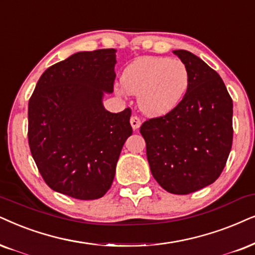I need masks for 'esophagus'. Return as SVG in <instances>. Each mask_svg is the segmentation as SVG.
Instances as JSON below:
<instances>
[{
	"label": "esophagus",
	"instance_id": "1",
	"mask_svg": "<svg viewBox=\"0 0 255 255\" xmlns=\"http://www.w3.org/2000/svg\"><path fill=\"white\" fill-rule=\"evenodd\" d=\"M130 125H131V127H133V129L136 130V129H138V128H140L141 120L136 117V115H133V117L130 118Z\"/></svg>",
	"mask_w": 255,
	"mask_h": 255
}]
</instances>
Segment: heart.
I'll return each mask as SVG.
<instances>
[{
    "mask_svg": "<svg viewBox=\"0 0 255 255\" xmlns=\"http://www.w3.org/2000/svg\"><path fill=\"white\" fill-rule=\"evenodd\" d=\"M189 85L188 69L182 61L147 56L126 67L121 86L126 93L137 95V105L148 117H162L178 106ZM122 95L124 91L117 89Z\"/></svg>",
    "mask_w": 255,
    "mask_h": 255,
    "instance_id": "1",
    "label": "heart"
}]
</instances>
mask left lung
<instances>
[{
	"label": "left lung",
	"mask_w": 255,
	"mask_h": 255,
	"mask_svg": "<svg viewBox=\"0 0 255 255\" xmlns=\"http://www.w3.org/2000/svg\"><path fill=\"white\" fill-rule=\"evenodd\" d=\"M189 85L181 102L163 117L144 121L150 172L173 194H189L217 180L233 142V102L220 75L191 51L174 50Z\"/></svg>",
	"instance_id": "left-lung-1"
}]
</instances>
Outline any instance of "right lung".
I'll use <instances>...</instances> for the list:
<instances>
[{
  "instance_id": "obj_1",
  "label": "right lung",
  "mask_w": 255,
  "mask_h": 255,
  "mask_svg": "<svg viewBox=\"0 0 255 255\" xmlns=\"http://www.w3.org/2000/svg\"><path fill=\"white\" fill-rule=\"evenodd\" d=\"M117 50L80 51L42 74L28 104V141L53 191L79 200L102 198L121 149L133 133L130 108L102 104L114 88Z\"/></svg>"
}]
</instances>
